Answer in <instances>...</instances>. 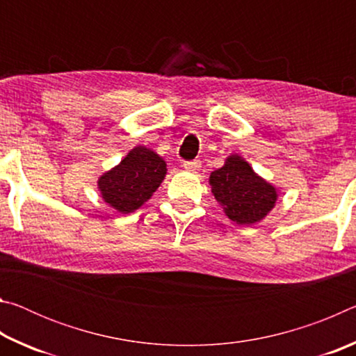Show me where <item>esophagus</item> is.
Instances as JSON below:
<instances>
[{"label":"esophagus","mask_w":356,"mask_h":356,"mask_svg":"<svg viewBox=\"0 0 356 356\" xmlns=\"http://www.w3.org/2000/svg\"><path fill=\"white\" fill-rule=\"evenodd\" d=\"M186 171H193V172H196V171H200L201 170V161L200 160H193V161H184V165H182Z\"/></svg>","instance_id":"esophagus-1"}]
</instances>
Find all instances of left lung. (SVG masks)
<instances>
[{
    "label": "left lung",
    "instance_id": "1",
    "mask_svg": "<svg viewBox=\"0 0 356 356\" xmlns=\"http://www.w3.org/2000/svg\"><path fill=\"white\" fill-rule=\"evenodd\" d=\"M215 200L237 225L261 221L275 207L278 191L252 171L242 156L231 155L220 170L210 174Z\"/></svg>",
    "mask_w": 356,
    "mask_h": 356
}]
</instances>
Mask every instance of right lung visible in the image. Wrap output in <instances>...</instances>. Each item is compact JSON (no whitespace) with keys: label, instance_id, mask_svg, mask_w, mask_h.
Returning a JSON list of instances; mask_svg holds the SVG:
<instances>
[{"label":"right lung","instance_id":"obj_1","mask_svg":"<svg viewBox=\"0 0 356 356\" xmlns=\"http://www.w3.org/2000/svg\"><path fill=\"white\" fill-rule=\"evenodd\" d=\"M166 163L154 150L144 146L131 149L120 163L99 179L105 202L120 213L141 207L163 182Z\"/></svg>","mask_w":356,"mask_h":356}]
</instances>
